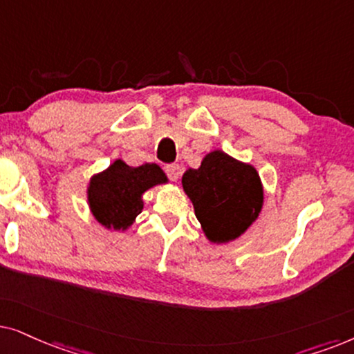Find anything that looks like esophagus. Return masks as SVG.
<instances>
[{
	"mask_svg": "<svg viewBox=\"0 0 354 354\" xmlns=\"http://www.w3.org/2000/svg\"><path fill=\"white\" fill-rule=\"evenodd\" d=\"M165 173H167V176L169 178V180H171V181H176L178 178H180V173H181L180 165H178V163L167 165V167H165Z\"/></svg>",
	"mask_w": 354,
	"mask_h": 354,
	"instance_id": "34e87169",
	"label": "esophagus"
}]
</instances>
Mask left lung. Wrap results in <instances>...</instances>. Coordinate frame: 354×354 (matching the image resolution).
Masks as SVG:
<instances>
[{
  "instance_id": "1",
  "label": "left lung",
  "mask_w": 354,
  "mask_h": 354,
  "mask_svg": "<svg viewBox=\"0 0 354 354\" xmlns=\"http://www.w3.org/2000/svg\"><path fill=\"white\" fill-rule=\"evenodd\" d=\"M183 189L210 243H230L257 220L263 189L257 169L221 150L207 153L197 169L183 174Z\"/></svg>"
}]
</instances>
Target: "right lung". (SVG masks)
<instances>
[{
  "mask_svg": "<svg viewBox=\"0 0 354 354\" xmlns=\"http://www.w3.org/2000/svg\"><path fill=\"white\" fill-rule=\"evenodd\" d=\"M165 183H168V178L158 165L145 163L134 168L122 160H115L106 169L91 178L88 207L105 228L126 232L144 209V192Z\"/></svg>",
  "mask_w": 354,
  "mask_h": 354,
  "instance_id": "obj_1",
  "label": "right lung"
}]
</instances>
